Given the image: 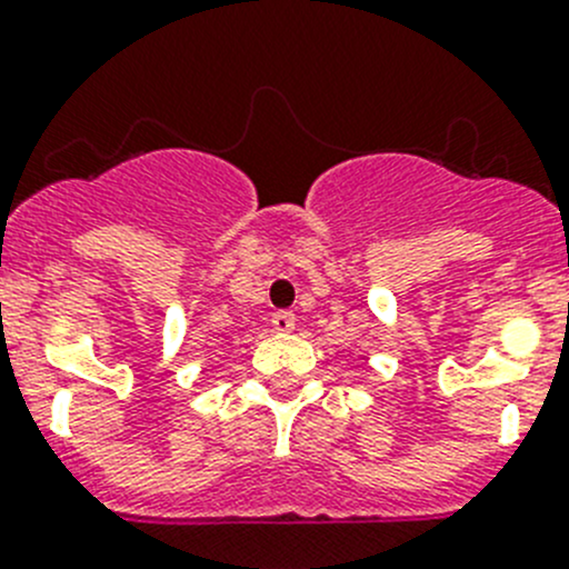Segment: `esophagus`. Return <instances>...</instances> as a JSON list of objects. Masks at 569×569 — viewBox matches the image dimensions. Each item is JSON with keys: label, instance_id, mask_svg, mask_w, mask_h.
Wrapping results in <instances>:
<instances>
[{"label": "esophagus", "instance_id": "34e87169", "mask_svg": "<svg viewBox=\"0 0 569 569\" xmlns=\"http://www.w3.org/2000/svg\"><path fill=\"white\" fill-rule=\"evenodd\" d=\"M295 325H297V319H295V313H291V311H278L272 317V327L278 332H291V330H295Z\"/></svg>", "mask_w": 569, "mask_h": 569}]
</instances>
